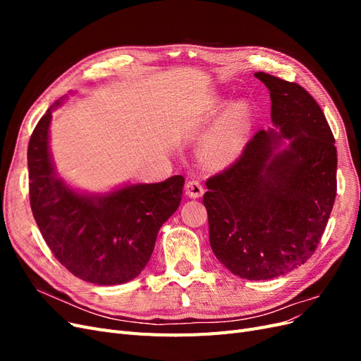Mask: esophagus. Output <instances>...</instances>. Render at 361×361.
<instances>
[{"mask_svg":"<svg viewBox=\"0 0 361 361\" xmlns=\"http://www.w3.org/2000/svg\"><path fill=\"white\" fill-rule=\"evenodd\" d=\"M185 192H187V195L191 199H199L203 195L204 190H203L202 183L199 180L191 179V180L187 182V185H185Z\"/></svg>","mask_w":361,"mask_h":361,"instance_id":"1","label":"esophagus"}]
</instances>
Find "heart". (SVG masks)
<instances>
[{"instance_id":"1","label":"heart","mask_w":361,"mask_h":361,"mask_svg":"<svg viewBox=\"0 0 361 361\" xmlns=\"http://www.w3.org/2000/svg\"><path fill=\"white\" fill-rule=\"evenodd\" d=\"M245 106L233 104L203 140V155L214 166H223L241 152L245 135Z\"/></svg>"}]
</instances>
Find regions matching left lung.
<instances>
[{
    "mask_svg": "<svg viewBox=\"0 0 361 361\" xmlns=\"http://www.w3.org/2000/svg\"><path fill=\"white\" fill-rule=\"evenodd\" d=\"M255 76L268 87L276 129H260L235 164L206 180L203 203L215 257L241 279L269 280L318 247L336 199L337 152L309 92L264 72Z\"/></svg>",
    "mask_w": 361,
    "mask_h": 361,
    "instance_id": "8db88e82",
    "label": "left lung"
}]
</instances>
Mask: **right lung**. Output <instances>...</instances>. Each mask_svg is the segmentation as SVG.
<instances>
[{"instance_id":"obj_1","label":"right lung","mask_w":361,"mask_h":361,"mask_svg":"<svg viewBox=\"0 0 361 361\" xmlns=\"http://www.w3.org/2000/svg\"><path fill=\"white\" fill-rule=\"evenodd\" d=\"M28 143L30 204L52 255L73 276L113 286L135 279L154 253L161 226L180 204V174L158 183H128L105 194L71 188L54 167L49 152L52 110Z\"/></svg>"}]
</instances>
